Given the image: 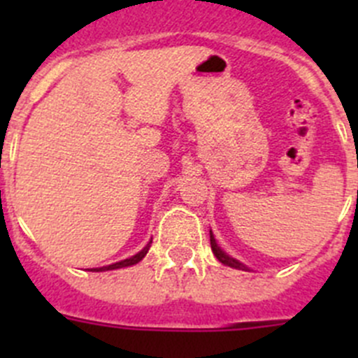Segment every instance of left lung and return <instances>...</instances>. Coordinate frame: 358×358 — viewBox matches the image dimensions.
Returning <instances> with one entry per match:
<instances>
[{
  "label": "left lung",
  "instance_id": "1",
  "mask_svg": "<svg viewBox=\"0 0 358 358\" xmlns=\"http://www.w3.org/2000/svg\"><path fill=\"white\" fill-rule=\"evenodd\" d=\"M209 241H211V249H213V252H215V256H216V258L220 259V262L223 263V265H227V266H232V268L246 270V266H244L243 263H239V262H237V259L230 258V256L227 255V252H223L222 249H220L218 244H216L215 237H213V234H209Z\"/></svg>",
  "mask_w": 358,
  "mask_h": 358
}]
</instances>
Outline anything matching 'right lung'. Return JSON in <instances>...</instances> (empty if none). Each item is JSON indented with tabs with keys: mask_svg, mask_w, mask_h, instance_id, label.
<instances>
[{
	"mask_svg": "<svg viewBox=\"0 0 358 358\" xmlns=\"http://www.w3.org/2000/svg\"><path fill=\"white\" fill-rule=\"evenodd\" d=\"M150 243H152V241H150ZM150 243L147 244V246L143 248L142 251H140V252H136L135 256H131V258H128V259H122V262L112 263V265L102 266V268H95V270H96V272H106V270H115V268H122V266H131V265H135V263H138L140 259H142L143 256L147 255V251H149V248H150Z\"/></svg>",
	"mask_w": 358,
	"mask_h": 358,
	"instance_id": "1",
	"label": "right lung"
}]
</instances>
